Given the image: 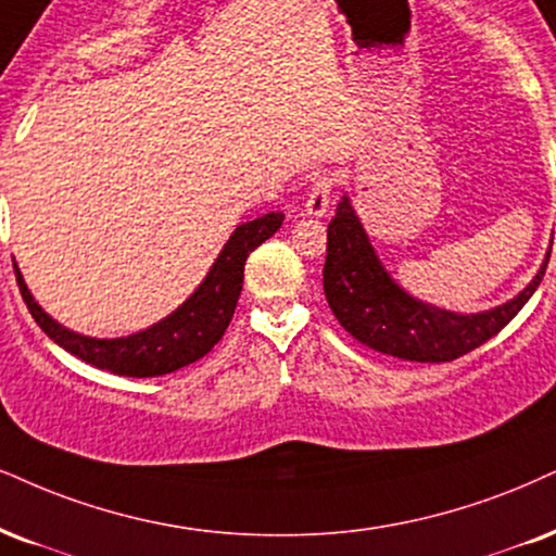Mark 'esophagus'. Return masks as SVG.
<instances>
[{
    "label": "esophagus",
    "instance_id": "34e87169",
    "mask_svg": "<svg viewBox=\"0 0 556 556\" xmlns=\"http://www.w3.org/2000/svg\"><path fill=\"white\" fill-rule=\"evenodd\" d=\"M332 188H334V175L321 173L314 175L309 193H306V214L309 216H325L330 211L332 203Z\"/></svg>",
    "mask_w": 556,
    "mask_h": 556
}]
</instances>
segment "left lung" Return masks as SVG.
Segmentation results:
<instances>
[{
  "label": "left lung",
  "instance_id": "8db88e82",
  "mask_svg": "<svg viewBox=\"0 0 556 556\" xmlns=\"http://www.w3.org/2000/svg\"><path fill=\"white\" fill-rule=\"evenodd\" d=\"M536 278L508 304L482 314H454L422 304L389 278L376 257L353 205L342 198L327 226L325 296L342 327L374 351L417 363H448L475 351L503 330L539 289Z\"/></svg>",
  "mask_w": 556,
  "mask_h": 556
}]
</instances>
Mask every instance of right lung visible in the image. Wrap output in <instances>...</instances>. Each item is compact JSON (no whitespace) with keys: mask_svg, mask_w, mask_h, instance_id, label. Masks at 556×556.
<instances>
[{"mask_svg":"<svg viewBox=\"0 0 556 556\" xmlns=\"http://www.w3.org/2000/svg\"><path fill=\"white\" fill-rule=\"evenodd\" d=\"M283 224L280 211L255 218L237 226L235 235L224 244L222 255L216 257L214 267L198 286V291L190 296L180 309L169 314L167 319L156 321L149 330L136 332L131 338L118 340H98L85 338L59 321H53L36 304V299L27 291L23 276L15 265V276L20 293L27 304V312L38 321V327L51 338L56 345L64 348L72 355H77L89 366L102 368L118 376H134V379H147V376L173 374L177 368L188 366L198 358H203L218 340L224 338L226 327L235 317L239 293H242L244 263L252 250H257L265 239H270Z\"/></svg>","mask_w":556,"mask_h":556,"instance_id":"1","label":"right lung"}]
</instances>
